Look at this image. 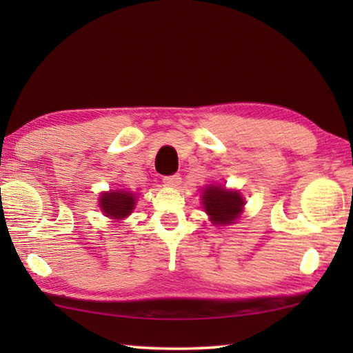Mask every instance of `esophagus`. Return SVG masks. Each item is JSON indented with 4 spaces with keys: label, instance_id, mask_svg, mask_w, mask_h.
I'll use <instances>...</instances> for the list:
<instances>
[{
    "label": "esophagus",
    "instance_id": "obj_1",
    "mask_svg": "<svg viewBox=\"0 0 353 353\" xmlns=\"http://www.w3.org/2000/svg\"><path fill=\"white\" fill-rule=\"evenodd\" d=\"M182 177L179 174H172V176H165L163 177V183L168 185V187H177L179 183H181Z\"/></svg>",
    "mask_w": 353,
    "mask_h": 353
}]
</instances>
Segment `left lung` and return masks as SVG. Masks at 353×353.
I'll return each mask as SVG.
<instances>
[{
    "label": "left lung",
    "instance_id": "left-lung-1",
    "mask_svg": "<svg viewBox=\"0 0 353 353\" xmlns=\"http://www.w3.org/2000/svg\"><path fill=\"white\" fill-rule=\"evenodd\" d=\"M205 212L210 214L212 223L218 225L232 224L240 216L244 201L238 191L224 187H208L202 193Z\"/></svg>",
    "mask_w": 353,
    "mask_h": 353
}]
</instances>
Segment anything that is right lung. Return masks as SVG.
Returning a JSON list of instances; mask_svg holds the SVG:
<instances>
[{"label":"right lung","mask_w":353,"mask_h":353,"mask_svg":"<svg viewBox=\"0 0 353 353\" xmlns=\"http://www.w3.org/2000/svg\"><path fill=\"white\" fill-rule=\"evenodd\" d=\"M99 207L105 213V216L112 219L126 218L134 210L135 196L123 190L110 191V193H104L101 196Z\"/></svg>","instance_id":"1"}]
</instances>
